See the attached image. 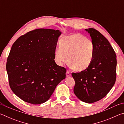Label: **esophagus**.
I'll return each instance as SVG.
<instances>
[{"instance_id": "esophagus-1", "label": "esophagus", "mask_w": 124, "mask_h": 124, "mask_svg": "<svg viewBox=\"0 0 124 124\" xmlns=\"http://www.w3.org/2000/svg\"><path fill=\"white\" fill-rule=\"evenodd\" d=\"M71 75L70 73L69 72V71H67V73H66V77H70Z\"/></svg>"}]
</instances>
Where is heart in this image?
<instances>
[{
	"mask_svg": "<svg viewBox=\"0 0 124 124\" xmlns=\"http://www.w3.org/2000/svg\"><path fill=\"white\" fill-rule=\"evenodd\" d=\"M95 45L91 39L80 34H74L62 38L59 47L54 50V58L58 66L67 62L75 70H85L92 62Z\"/></svg>",
	"mask_w": 124,
	"mask_h": 124,
	"instance_id": "b5f03b06",
	"label": "heart"
}]
</instances>
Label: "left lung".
I'll list each match as a JSON object with an SVG mask.
<instances>
[{
	"instance_id": "obj_1",
	"label": "left lung",
	"mask_w": 124,
	"mask_h": 124,
	"mask_svg": "<svg viewBox=\"0 0 124 124\" xmlns=\"http://www.w3.org/2000/svg\"><path fill=\"white\" fill-rule=\"evenodd\" d=\"M95 45L92 62L85 70L73 73L74 92L81 101L97 102L105 97L116 80V56L109 42L98 31L85 29Z\"/></svg>"
}]
</instances>
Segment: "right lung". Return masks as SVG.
<instances>
[{
  "instance_id": "1",
  "label": "right lung",
  "mask_w": 124,
  "mask_h": 124,
  "mask_svg": "<svg viewBox=\"0 0 124 124\" xmlns=\"http://www.w3.org/2000/svg\"><path fill=\"white\" fill-rule=\"evenodd\" d=\"M59 30L40 28L15 41L8 57L10 87L24 102L33 104L49 99L58 84L66 78V69L54 60Z\"/></svg>"
}]
</instances>
